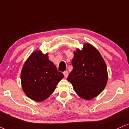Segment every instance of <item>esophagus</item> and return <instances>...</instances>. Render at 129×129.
<instances>
[{
    "label": "esophagus",
    "mask_w": 129,
    "mask_h": 129,
    "mask_svg": "<svg viewBox=\"0 0 129 129\" xmlns=\"http://www.w3.org/2000/svg\"><path fill=\"white\" fill-rule=\"evenodd\" d=\"M63 75H64L65 78H67L68 75H69V73H68V71H65V72H63Z\"/></svg>",
    "instance_id": "34e87169"
}]
</instances>
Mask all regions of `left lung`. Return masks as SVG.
Wrapping results in <instances>:
<instances>
[{
  "instance_id": "8db88e82",
  "label": "left lung",
  "mask_w": 129,
  "mask_h": 129,
  "mask_svg": "<svg viewBox=\"0 0 129 129\" xmlns=\"http://www.w3.org/2000/svg\"><path fill=\"white\" fill-rule=\"evenodd\" d=\"M73 70L67 78L80 97L89 100L100 94L108 79L104 60L95 47L85 44L82 50L76 49L72 61Z\"/></svg>"
}]
</instances>
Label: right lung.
Returning <instances> with one entry per match:
<instances>
[{
  "label": "right lung",
  "instance_id": "1",
  "mask_svg": "<svg viewBox=\"0 0 129 129\" xmlns=\"http://www.w3.org/2000/svg\"><path fill=\"white\" fill-rule=\"evenodd\" d=\"M55 65L48 59V54L34 51L22 67L20 79L23 91L35 101H44L51 95L63 78Z\"/></svg>",
  "mask_w": 129,
  "mask_h": 129
}]
</instances>
